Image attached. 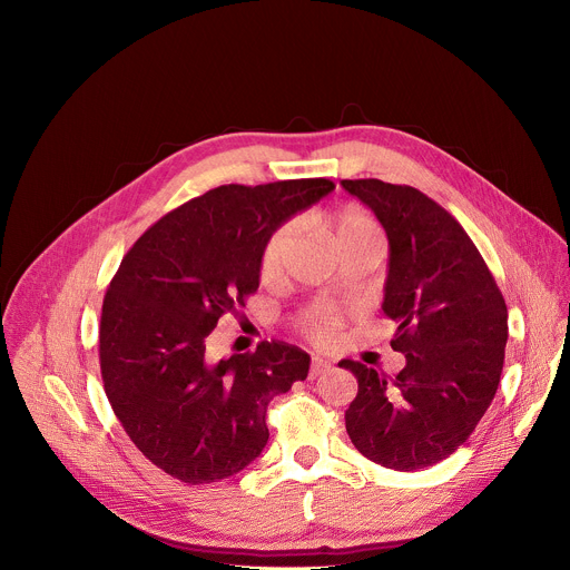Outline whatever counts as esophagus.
<instances>
[{
  "mask_svg": "<svg viewBox=\"0 0 570 570\" xmlns=\"http://www.w3.org/2000/svg\"><path fill=\"white\" fill-rule=\"evenodd\" d=\"M331 368V362L328 360H322V357H313V362H311V373H308V377L311 380H315V377H320L322 373H326Z\"/></svg>",
  "mask_w": 570,
  "mask_h": 570,
  "instance_id": "esophagus-1",
  "label": "esophagus"
}]
</instances>
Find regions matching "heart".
I'll list each match as a JSON object with an SVG mask.
<instances>
[{"label": "heart", "instance_id": "obj_1", "mask_svg": "<svg viewBox=\"0 0 570 570\" xmlns=\"http://www.w3.org/2000/svg\"><path fill=\"white\" fill-rule=\"evenodd\" d=\"M320 224L331 235V239L337 244L340 250L357 244H382V230L377 222L366 210L355 206L326 213L320 217ZM293 248H295V228L291 224L277 226L266 237L259 255V273L266 282H277L284 277ZM299 324L311 340L331 342L337 333L340 317L331 306L313 304L302 313Z\"/></svg>", "mask_w": 570, "mask_h": 570}]
</instances>
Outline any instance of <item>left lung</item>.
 Instances as JSON below:
<instances>
[{
	"label": "left lung",
	"instance_id": "1",
	"mask_svg": "<svg viewBox=\"0 0 570 570\" xmlns=\"http://www.w3.org/2000/svg\"><path fill=\"white\" fill-rule=\"evenodd\" d=\"M389 237L384 313L406 357L393 377L344 360L357 377L346 411L355 449L395 471L453 455L491 406L509 340V311L484 257L460 222L413 186L342 179Z\"/></svg>",
	"mask_w": 570,
	"mask_h": 570
}]
</instances>
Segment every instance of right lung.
<instances>
[{
    "instance_id": "add662e5",
    "label": "right lung",
    "mask_w": 570,
    "mask_h": 570,
    "mask_svg": "<svg viewBox=\"0 0 570 570\" xmlns=\"http://www.w3.org/2000/svg\"><path fill=\"white\" fill-rule=\"evenodd\" d=\"M333 188L324 177L217 186L124 255L101 306L104 391L132 444L170 478L195 487L246 469L268 442L271 400L306 380L311 357L293 344L215 362L206 342L259 288L266 237Z\"/></svg>"
}]
</instances>
